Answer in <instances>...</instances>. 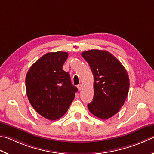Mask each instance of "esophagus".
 <instances>
[{"label": "esophagus", "instance_id": "34e87169", "mask_svg": "<svg viewBox=\"0 0 154 154\" xmlns=\"http://www.w3.org/2000/svg\"><path fill=\"white\" fill-rule=\"evenodd\" d=\"M82 84H79V85H77V88H78V89H79V91H81L82 90Z\"/></svg>", "mask_w": 154, "mask_h": 154}]
</instances>
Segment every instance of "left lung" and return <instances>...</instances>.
<instances>
[{
	"instance_id": "obj_1",
	"label": "left lung",
	"mask_w": 154,
	"mask_h": 154,
	"mask_svg": "<svg viewBox=\"0 0 154 154\" xmlns=\"http://www.w3.org/2000/svg\"><path fill=\"white\" fill-rule=\"evenodd\" d=\"M94 75L93 101L88 105L94 116L108 119L118 112L124 104L129 89L127 70L108 51L91 50L82 53Z\"/></svg>"
}]
</instances>
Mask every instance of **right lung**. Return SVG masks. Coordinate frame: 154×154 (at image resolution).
<instances>
[{
	"mask_svg": "<svg viewBox=\"0 0 154 154\" xmlns=\"http://www.w3.org/2000/svg\"><path fill=\"white\" fill-rule=\"evenodd\" d=\"M67 58L66 52L46 53L33 64L26 75V93L31 105L50 121L67 112L78 91L69 72L63 70Z\"/></svg>",
	"mask_w": 154,
	"mask_h": 154,
	"instance_id": "right-lung-1",
	"label": "right lung"
}]
</instances>
